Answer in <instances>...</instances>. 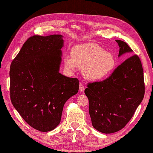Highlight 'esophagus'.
Wrapping results in <instances>:
<instances>
[{"label":"esophagus","mask_w":153,"mask_h":153,"mask_svg":"<svg viewBox=\"0 0 153 153\" xmlns=\"http://www.w3.org/2000/svg\"><path fill=\"white\" fill-rule=\"evenodd\" d=\"M79 91L80 92H84V91H85V87H84V85H83V84H82V83H80L79 84Z\"/></svg>","instance_id":"esophagus-1"}]
</instances>
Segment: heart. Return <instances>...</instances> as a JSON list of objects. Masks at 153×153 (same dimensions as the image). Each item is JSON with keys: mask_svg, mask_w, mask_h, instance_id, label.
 I'll use <instances>...</instances> for the list:
<instances>
[{"mask_svg": "<svg viewBox=\"0 0 153 153\" xmlns=\"http://www.w3.org/2000/svg\"><path fill=\"white\" fill-rule=\"evenodd\" d=\"M64 62L65 67L70 70H73L75 66L83 68L84 77L92 81L107 77L116 66L113 55L92 42L74 46L71 50V57H66Z\"/></svg>", "mask_w": 153, "mask_h": 153, "instance_id": "heart-1", "label": "heart"}]
</instances>
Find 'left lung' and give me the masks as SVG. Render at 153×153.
I'll return each instance as SVG.
<instances>
[{
    "label": "left lung",
    "mask_w": 153,
    "mask_h": 153,
    "mask_svg": "<svg viewBox=\"0 0 153 153\" xmlns=\"http://www.w3.org/2000/svg\"><path fill=\"white\" fill-rule=\"evenodd\" d=\"M118 56L132 50L126 42L116 40ZM85 93L89 101V114L94 128L111 134L126 125L142 102L145 94L143 70L137 55L128 57L111 76L102 81L87 85Z\"/></svg>",
    "instance_id": "left-lung-1"
}]
</instances>
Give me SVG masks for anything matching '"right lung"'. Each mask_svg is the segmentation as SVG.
Wrapping results in <instances>:
<instances>
[{"mask_svg": "<svg viewBox=\"0 0 153 153\" xmlns=\"http://www.w3.org/2000/svg\"><path fill=\"white\" fill-rule=\"evenodd\" d=\"M62 37H30L10 66L11 103L27 123L41 132L52 131L59 124L65 103L79 90L77 78L59 72Z\"/></svg>", "mask_w": 153, "mask_h": 153, "instance_id": "1", "label": "right lung"}]
</instances>
